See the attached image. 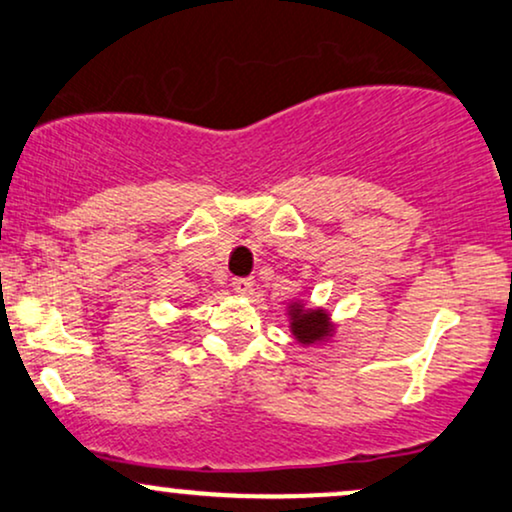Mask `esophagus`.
Instances as JSON below:
<instances>
[{
	"label": "esophagus",
	"instance_id": "34e87169",
	"mask_svg": "<svg viewBox=\"0 0 512 512\" xmlns=\"http://www.w3.org/2000/svg\"><path fill=\"white\" fill-rule=\"evenodd\" d=\"M232 287H235L237 294H254V280L251 277H235V282H232Z\"/></svg>",
	"mask_w": 512,
	"mask_h": 512
}]
</instances>
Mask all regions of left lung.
I'll use <instances>...</instances> for the list:
<instances>
[{"mask_svg":"<svg viewBox=\"0 0 512 512\" xmlns=\"http://www.w3.org/2000/svg\"><path fill=\"white\" fill-rule=\"evenodd\" d=\"M289 332L294 342L301 346L327 344L337 334V325L332 323V313L323 306L311 308L304 299H292L287 304Z\"/></svg>","mask_w":512,"mask_h":512,"instance_id":"left-lung-1","label":"left lung"}]
</instances>
